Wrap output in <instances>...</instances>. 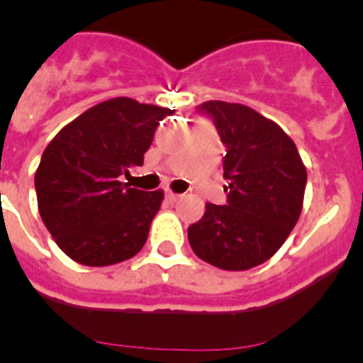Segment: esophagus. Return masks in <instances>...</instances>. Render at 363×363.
Here are the masks:
<instances>
[{
	"mask_svg": "<svg viewBox=\"0 0 363 363\" xmlns=\"http://www.w3.org/2000/svg\"><path fill=\"white\" fill-rule=\"evenodd\" d=\"M165 198L171 201V203H174V201L179 198V194H176V192H172V191H165Z\"/></svg>",
	"mask_w": 363,
	"mask_h": 363,
	"instance_id": "1",
	"label": "esophagus"
}]
</instances>
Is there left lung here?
Masks as SVG:
<instances>
[{
  "label": "left lung",
  "instance_id": "1",
  "mask_svg": "<svg viewBox=\"0 0 363 363\" xmlns=\"http://www.w3.org/2000/svg\"><path fill=\"white\" fill-rule=\"evenodd\" d=\"M198 111L213 118L227 147L223 178L227 205H205L189 227L198 258L223 271H247L271 258L296 225L307 184L306 165L280 125L255 108L205 101Z\"/></svg>",
  "mask_w": 363,
  "mask_h": 363
}]
</instances>
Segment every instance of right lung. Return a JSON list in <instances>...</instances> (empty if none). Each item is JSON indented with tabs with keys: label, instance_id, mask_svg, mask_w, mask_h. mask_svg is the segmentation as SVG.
<instances>
[{
	"label": "right lung",
	"instance_id": "1",
	"mask_svg": "<svg viewBox=\"0 0 363 363\" xmlns=\"http://www.w3.org/2000/svg\"><path fill=\"white\" fill-rule=\"evenodd\" d=\"M171 108L112 98L91 107L54 136L41 156L34 185L38 209L69 258L105 267L142 251L163 191L120 182L143 165L160 121Z\"/></svg>",
	"mask_w": 363,
	"mask_h": 363
}]
</instances>
